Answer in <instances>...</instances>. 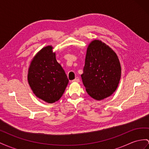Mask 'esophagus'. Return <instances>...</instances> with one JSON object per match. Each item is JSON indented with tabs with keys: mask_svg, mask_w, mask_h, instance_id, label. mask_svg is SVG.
<instances>
[{
	"mask_svg": "<svg viewBox=\"0 0 149 149\" xmlns=\"http://www.w3.org/2000/svg\"><path fill=\"white\" fill-rule=\"evenodd\" d=\"M79 81H80V79H79V77H76L74 80H73V81H72V82H79Z\"/></svg>",
	"mask_w": 149,
	"mask_h": 149,
	"instance_id": "obj_1",
	"label": "esophagus"
}]
</instances>
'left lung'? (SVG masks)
Listing matches in <instances>:
<instances>
[{
    "label": "left lung",
    "mask_w": 149,
    "mask_h": 149,
    "mask_svg": "<svg viewBox=\"0 0 149 149\" xmlns=\"http://www.w3.org/2000/svg\"><path fill=\"white\" fill-rule=\"evenodd\" d=\"M121 75L120 60L113 49L99 40L91 41L81 75L87 94L97 101L111 96L119 84Z\"/></svg>",
    "instance_id": "1"
}]
</instances>
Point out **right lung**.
<instances>
[{"label": "right lung", "instance_id": "1", "mask_svg": "<svg viewBox=\"0 0 149 149\" xmlns=\"http://www.w3.org/2000/svg\"><path fill=\"white\" fill-rule=\"evenodd\" d=\"M53 49L49 45L40 49L31 60L28 72V81L33 93L48 103L59 100L68 83Z\"/></svg>", "mask_w": 149, "mask_h": 149}]
</instances>
